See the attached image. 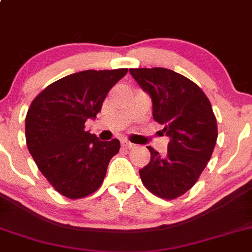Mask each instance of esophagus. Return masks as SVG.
<instances>
[{"label": "esophagus", "instance_id": "1", "mask_svg": "<svg viewBox=\"0 0 252 252\" xmlns=\"http://www.w3.org/2000/svg\"><path fill=\"white\" fill-rule=\"evenodd\" d=\"M122 146L126 147V148H133L134 147V144H131V142L126 141V140H124V141H122Z\"/></svg>", "mask_w": 252, "mask_h": 252}]
</instances>
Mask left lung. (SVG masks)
Wrapping results in <instances>:
<instances>
[{
	"label": "left lung",
	"instance_id": "8db88e82",
	"mask_svg": "<svg viewBox=\"0 0 252 252\" xmlns=\"http://www.w3.org/2000/svg\"><path fill=\"white\" fill-rule=\"evenodd\" d=\"M135 81L152 99L153 119L170 137L168 152L147 146L151 160L140 169L145 187L164 199H175L194 186L210 160L217 123L210 101L194 82L163 67L130 68Z\"/></svg>",
	"mask_w": 252,
	"mask_h": 252
}]
</instances>
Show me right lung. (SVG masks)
Instances as JSON below:
<instances>
[{"instance_id": "right-lung-1", "label": "right lung", "mask_w": 252, "mask_h": 252, "mask_svg": "<svg viewBox=\"0 0 252 252\" xmlns=\"http://www.w3.org/2000/svg\"><path fill=\"white\" fill-rule=\"evenodd\" d=\"M128 72L87 70L58 79L31 102L25 118L29 152L55 190L70 199L95 192L105 179L118 139L100 141L84 130L95 118L110 89Z\"/></svg>"}]
</instances>
